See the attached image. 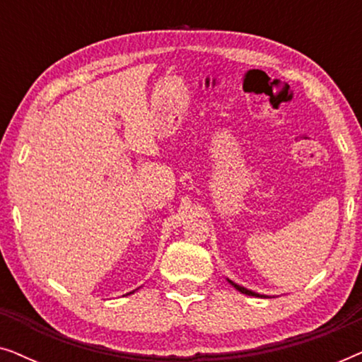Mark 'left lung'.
<instances>
[{"label":"left lung","mask_w":362,"mask_h":362,"mask_svg":"<svg viewBox=\"0 0 362 362\" xmlns=\"http://www.w3.org/2000/svg\"><path fill=\"white\" fill-rule=\"evenodd\" d=\"M230 281V280H229ZM230 285H234V288H237L240 291V293H244V295H250V296H260L259 293H255V291H250V290H247V288H244V286H240V285H237V284H234V281H230Z\"/></svg>","instance_id":"left-lung-1"}]
</instances>
